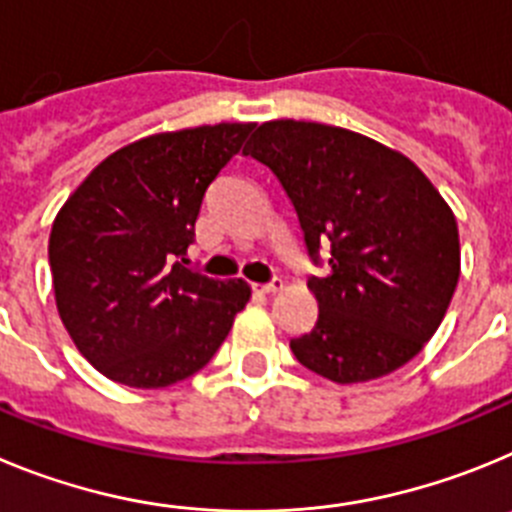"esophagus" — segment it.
<instances>
[{
	"instance_id": "34e87169",
	"label": "esophagus",
	"mask_w": 512,
	"mask_h": 512,
	"mask_svg": "<svg viewBox=\"0 0 512 512\" xmlns=\"http://www.w3.org/2000/svg\"><path fill=\"white\" fill-rule=\"evenodd\" d=\"M252 288L257 290V293H275V290L283 288V280L280 278H273L270 283H260V285H252Z\"/></svg>"
}]
</instances>
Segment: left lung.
Returning <instances> with one entry per match:
<instances>
[{
    "label": "left lung",
    "mask_w": 512,
    "mask_h": 512,
    "mask_svg": "<svg viewBox=\"0 0 512 512\" xmlns=\"http://www.w3.org/2000/svg\"><path fill=\"white\" fill-rule=\"evenodd\" d=\"M247 155L298 214L319 319L290 339L303 367L339 385L390 375L436 334L459 280V229L416 163L319 122L260 124ZM330 247L321 261L320 245Z\"/></svg>",
    "instance_id": "left-lung-1"
}]
</instances>
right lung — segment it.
I'll return each instance as SVG.
<instances>
[{
    "instance_id": "add662e5",
    "label": "right lung",
    "mask_w": 512,
    "mask_h": 512,
    "mask_svg": "<svg viewBox=\"0 0 512 512\" xmlns=\"http://www.w3.org/2000/svg\"><path fill=\"white\" fill-rule=\"evenodd\" d=\"M255 124L150 135L101 160L55 216V306L78 352L127 388L199 372L245 303V280L186 267L206 188Z\"/></svg>"
}]
</instances>
